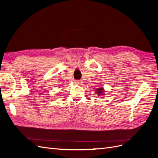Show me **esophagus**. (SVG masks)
<instances>
[{"mask_svg": "<svg viewBox=\"0 0 158 158\" xmlns=\"http://www.w3.org/2000/svg\"><path fill=\"white\" fill-rule=\"evenodd\" d=\"M75 83L77 84H81L82 83V80H75Z\"/></svg>", "mask_w": 158, "mask_h": 158, "instance_id": "1", "label": "esophagus"}]
</instances>
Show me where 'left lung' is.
<instances>
[{
	"label": "left lung",
	"instance_id": "obj_1",
	"mask_svg": "<svg viewBox=\"0 0 158 158\" xmlns=\"http://www.w3.org/2000/svg\"><path fill=\"white\" fill-rule=\"evenodd\" d=\"M95 92H96V94L99 95H104V92H105V90L103 89V87H99L98 88V89H96V90H95Z\"/></svg>",
	"mask_w": 158,
	"mask_h": 158
}]
</instances>
